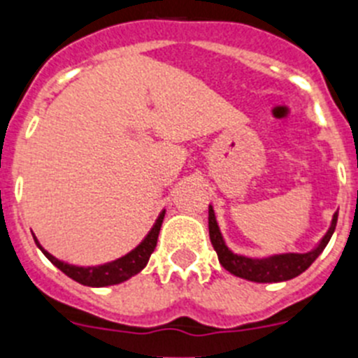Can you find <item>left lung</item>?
Returning <instances> with one entry per match:
<instances>
[{
	"instance_id": "1",
	"label": "left lung",
	"mask_w": 358,
	"mask_h": 358,
	"mask_svg": "<svg viewBox=\"0 0 358 358\" xmlns=\"http://www.w3.org/2000/svg\"><path fill=\"white\" fill-rule=\"evenodd\" d=\"M337 217L339 210L331 217V224L328 227L327 235L322 236L317 248L308 252H281V255L265 256V258H249V256L236 255L227 248L220 227H218L215 210L210 204L208 208V227H210V240L213 249L217 251L218 262L231 274L242 278V280L255 281V283H280V281H289L292 278L305 273L310 265L314 264L315 258L324 251V248L330 242L334 235L335 226H337Z\"/></svg>"
}]
</instances>
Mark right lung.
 Here are the masks:
<instances>
[{"label": "right lung", "mask_w": 358, "mask_h": 358, "mask_svg": "<svg viewBox=\"0 0 358 358\" xmlns=\"http://www.w3.org/2000/svg\"><path fill=\"white\" fill-rule=\"evenodd\" d=\"M166 211H161L159 217L156 218L154 226L150 227V231L147 233L143 240H141L138 245H136L132 251H129L125 256H120L116 260L107 262L102 265H73L68 264L64 260H59L53 255H50L46 249L39 243V240L36 238V235L31 233L34 240H36L37 248L43 251V255L55 265L57 268H61L66 276H69L71 280H75L77 283L85 287H109V285H118L123 281L131 280L132 276H136L138 273H141L145 268V265L148 264V258L154 252L157 245V236H159L161 224H163V218Z\"/></svg>", "instance_id": "1"}]
</instances>
